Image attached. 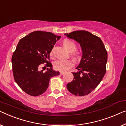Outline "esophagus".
Segmentation results:
<instances>
[{
  "label": "esophagus",
  "instance_id": "34e87169",
  "mask_svg": "<svg viewBox=\"0 0 126 126\" xmlns=\"http://www.w3.org/2000/svg\"><path fill=\"white\" fill-rule=\"evenodd\" d=\"M64 74V72H63V71L60 72V74H61V75H63Z\"/></svg>",
  "mask_w": 126,
  "mask_h": 126
}]
</instances>
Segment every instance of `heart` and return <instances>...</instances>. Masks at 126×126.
I'll use <instances>...</instances> for the list:
<instances>
[{
  "label": "heart",
  "instance_id": "b5f03b06",
  "mask_svg": "<svg viewBox=\"0 0 126 126\" xmlns=\"http://www.w3.org/2000/svg\"><path fill=\"white\" fill-rule=\"evenodd\" d=\"M63 45L65 48L70 52L74 51L77 48L75 43L69 40H64L63 42ZM52 53L51 51V54ZM74 65V63L71 60H64V59H58L54 62V67L56 70L60 71H65Z\"/></svg>",
  "mask_w": 126,
  "mask_h": 126
}]
</instances>
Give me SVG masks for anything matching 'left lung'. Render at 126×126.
Here are the masks:
<instances>
[{"label": "left lung", "instance_id": "8db88e82", "mask_svg": "<svg viewBox=\"0 0 126 126\" xmlns=\"http://www.w3.org/2000/svg\"><path fill=\"white\" fill-rule=\"evenodd\" d=\"M65 35L80 44L82 50L80 62L73 72L74 79L67 84L69 91L76 96H84L93 91L106 74L107 52L100 38L90 32L79 30Z\"/></svg>", "mask_w": 126, "mask_h": 126}]
</instances>
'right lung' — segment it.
Segmentation results:
<instances>
[{
    "mask_svg": "<svg viewBox=\"0 0 126 126\" xmlns=\"http://www.w3.org/2000/svg\"><path fill=\"white\" fill-rule=\"evenodd\" d=\"M61 38L49 32L36 31L19 40L12 56V71L16 83L27 94L37 96L43 94L51 78L59 75L48 61L52 48ZM44 63L48 67L45 73L38 70Z\"/></svg>",
    "mask_w": 126,
    "mask_h": 126,
    "instance_id": "obj_1",
    "label": "right lung"
}]
</instances>
